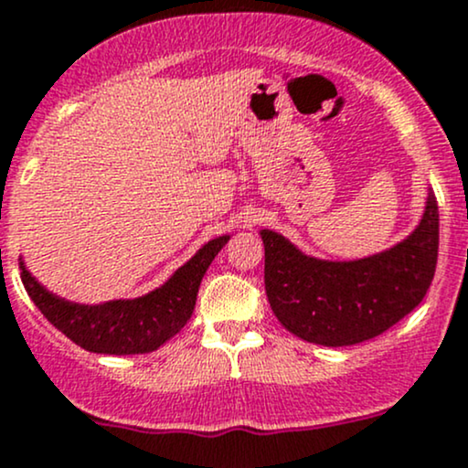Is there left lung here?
Segmentation results:
<instances>
[{
    "label": "left lung",
    "instance_id": "1",
    "mask_svg": "<svg viewBox=\"0 0 468 468\" xmlns=\"http://www.w3.org/2000/svg\"><path fill=\"white\" fill-rule=\"evenodd\" d=\"M265 291L287 331L320 346H353L403 320L425 298L438 261V203L427 197L419 228L359 261H320L262 229Z\"/></svg>",
    "mask_w": 468,
    "mask_h": 468
}]
</instances>
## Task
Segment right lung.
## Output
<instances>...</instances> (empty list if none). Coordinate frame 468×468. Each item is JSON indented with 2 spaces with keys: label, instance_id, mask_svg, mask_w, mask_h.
Listing matches in <instances>:
<instances>
[{
  "label": "right lung",
  "instance_id": "right-lung-1",
  "mask_svg": "<svg viewBox=\"0 0 468 468\" xmlns=\"http://www.w3.org/2000/svg\"><path fill=\"white\" fill-rule=\"evenodd\" d=\"M228 240V234L207 240L162 287L135 300L76 304L49 293L19 258L21 282L48 322L80 348L101 355L153 353L190 320L203 273Z\"/></svg>",
  "mask_w": 468,
  "mask_h": 468
}]
</instances>
